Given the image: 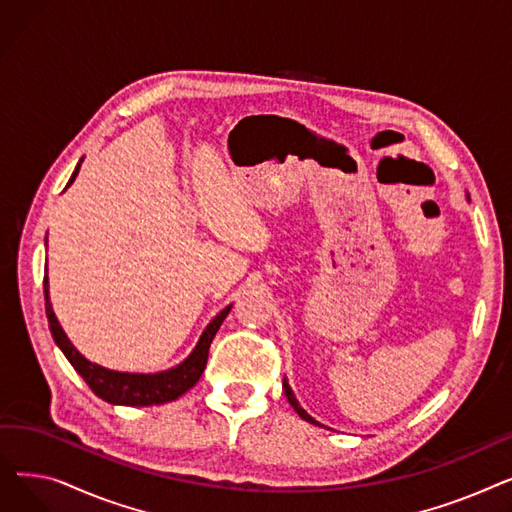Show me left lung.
I'll use <instances>...</instances> for the list:
<instances>
[{
  "label": "left lung",
  "mask_w": 512,
  "mask_h": 512,
  "mask_svg": "<svg viewBox=\"0 0 512 512\" xmlns=\"http://www.w3.org/2000/svg\"><path fill=\"white\" fill-rule=\"evenodd\" d=\"M282 388H284V394H286L288 402L292 405V409L299 413V417H301V419H305V421H309V423H313V425H321V423H317V421H315V419H313V417H311V415H309V413L299 405V400L294 398V394H292V390H290V386H288V382H286V380L282 382Z\"/></svg>",
  "instance_id": "1"
}]
</instances>
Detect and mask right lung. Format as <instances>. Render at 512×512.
<instances>
[{
	"label": "right lung",
	"mask_w": 512,
	"mask_h": 512,
	"mask_svg": "<svg viewBox=\"0 0 512 512\" xmlns=\"http://www.w3.org/2000/svg\"><path fill=\"white\" fill-rule=\"evenodd\" d=\"M83 161V159H80ZM80 161L76 164V170L72 172V178L68 180L66 186H70L80 170ZM47 276L43 280V290H45V313L49 321V330L53 340L62 348V353L70 361V365L76 369V373L83 378L89 388L103 398L110 405H124V407H151V405H164V402H172L178 396H182L186 390H191L207 365V355H209V346L213 336L218 334L222 321L230 313L232 305H228L224 311H220L211 319V324L203 330L197 346L193 348V353L188 355L180 365L168 369V371H159V373H124V371H112L105 369L97 363H91L80 355L74 344L68 340L66 332L62 330L60 321L51 309L49 303V288H47Z\"/></svg>",
	"instance_id": "1"
}]
</instances>
